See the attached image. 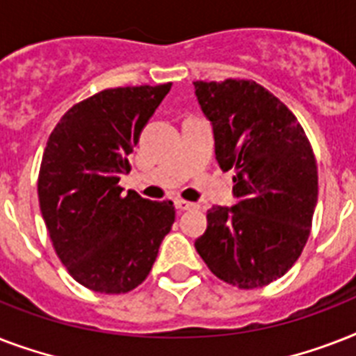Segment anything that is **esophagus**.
<instances>
[{
	"label": "esophagus",
	"mask_w": 356,
	"mask_h": 356,
	"mask_svg": "<svg viewBox=\"0 0 356 356\" xmlns=\"http://www.w3.org/2000/svg\"><path fill=\"white\" fill-rule=\"evenodd\" d=\"M175 207H177L179 211H194V209H197L195 203H190V201L184 200H175Z\"/></svg>",
	"instance_id": "34e87169"
}]
</instances>
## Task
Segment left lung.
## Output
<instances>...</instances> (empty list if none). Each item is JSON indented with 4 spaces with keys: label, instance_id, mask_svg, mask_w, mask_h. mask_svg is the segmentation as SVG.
<instances>
[{
    "label": "left lung",
    "instance_id": "left-lung-1",
    "mask_svg": "<svg viewBox=\"0 0 356 356\" xmlns=\"http://www.w3.org/2000/svg\"><path fill=\"white\" fill-rule=\"evenodd\" d=\"M216 161L234 170L233 207H212L195 249L222 281L260 288L282 277L309 240L318 203L310 142L284 103L254 81H195Z\"/></svg>",
    "mask_w": 356,
    "mask_h": 356
}]
</instances>
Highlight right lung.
<instances>
[{
	"mask_svg": "<svg viewBox=\"0 0 356 356\" xmlns=\"http://www.w3.org/2000/svg\"><path fill=\"white\" fill-rule=\"evenodd\" d=\"M172 83L108 88L64 114L47 140L38 201L55 253L70 275L99 293L145 281L175 222L172 201L118 186L127 156Z\"/></svg>",
	"mask_w": 356,
	"mask_h": 356,
	"instance_id": "right-lung-1",
	"label": "right lung"
}]
</instances>
